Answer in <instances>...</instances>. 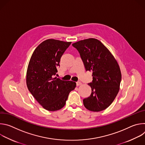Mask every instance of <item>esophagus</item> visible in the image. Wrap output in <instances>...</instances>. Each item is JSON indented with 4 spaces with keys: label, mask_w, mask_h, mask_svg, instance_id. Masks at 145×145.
Listing matches in <instances>:
<instances>
[{
    "label": "esophagus",
    "mask_w": 145,
    "mask_h": 145,
    "mask_svg": "<svg viewBox=\"0 0 145 145\" xmlns=\"http://www.w3.org/2000/svg\"><path fill=\"white\" fill-rule=\"evenodd\" d=\"M81 82H80V81H77L76 82V86H81Z\"/></svg>",
    "instance_id": "34e87169"
}]
</instances>
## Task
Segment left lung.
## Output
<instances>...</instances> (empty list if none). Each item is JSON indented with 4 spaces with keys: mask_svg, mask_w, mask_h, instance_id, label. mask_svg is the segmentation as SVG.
<instances>
[{
    "mask_svg": "<svg viewBox=\"0 0 145 145\" xmlns=\"http://www.w3.org/2000/svg\"><path fill=\"white\" fill-rule=\"evenodd\" d=\"M80 53L86 71H92L93 80L88 84L92 93L83 100L85 107L99 112L108 107L119 91L121 75L117 61L100 40H81L72 44Z\"/></svg>",
    "mask_w": 145,
    "mask_h": 145,
    "instance_id": "obj_1",
    "label": "left lung"
}]
</instances>
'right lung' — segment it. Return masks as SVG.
Returning a JSON list of instances; mask_svg holds the SVG:
<instances>
[{
    "label": "right lung",
    "instance_id": "1",
    "mask_svg": "<svg viewBox=\"0 0 145 145\" xmlns=\"http://www.w3.org/2000/svg\"><path fill=\"white\" fill-rule=\"evenodd\" d=\"M71 44L49 39L40 44L30 59L26 74L29 91L45 109L59 110L66 103L68 95L76 83L54 77L59 67L61 56Z\"/></svg>",
    "mask_w": 145,
    "mask_h": 145
}]
</instances>
